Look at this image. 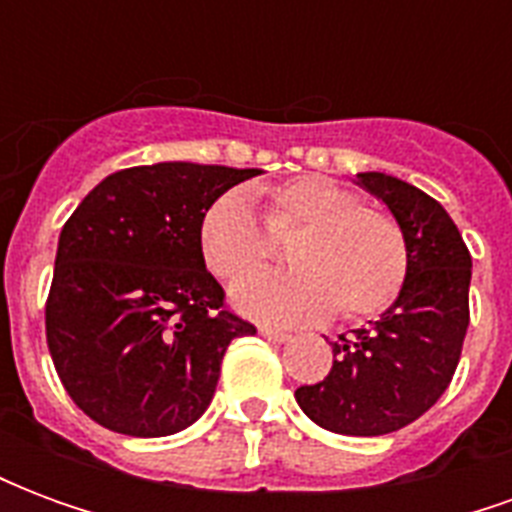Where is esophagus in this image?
I'll return each instance as SVG.
<instances>
[{
    "label": "esophagus",
    "instance_id": "esophagus-1",
    "mask_svg": "<svg viewBox=\"0 0 512 512\" xmlns=\"http://www.w3.org/2000/svg\"><path fill=\"white\" fill-rule=\"evenodd\" d=\"M260 334L268 337V340H274V343H288L290 334L282 332V329H271V326H260Z\"/></svg>",
    "mask_w": 512,
    "mask_h": 512
}]
</instances>
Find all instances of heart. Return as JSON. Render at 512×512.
Listing matches in <instances>:
<instances>
[{
	"instance_id": "obj_1",
	"label": "heart",
	"mask_w": 512,
	"mask_h": 512,
	"mask_svg": "<svg viewBox=\"0 0 512 512\" xmlns=\"http://www.w3.org/2000/svg\"><path fill=\"white\" fill-rule=\"evenodd\" d=\"M288 274L249 277L233 288L238 310L263 321H343L384 312L408 274L406 235L381 205H367L348 186L301 175L266 191V230L244 191H227L200 219L197 241L213 277L233 282L255 274L288 241Z\"/></svg>"
}]
</instances>
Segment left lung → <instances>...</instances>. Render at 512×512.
Returning a JSON list of instances; mask_svg holds the SVG:
<instances>
[{
	"mask_svg": "<svg viewBox=\"0 0 512 512\" xmlns=\"http://www.w3.org/2000/svg\"><path fill=\"white\" fill-rule=\"evenodd\" d=\"M359 183L386 202L406 235V282L370 329L332 343L329 376L299 386L296 400L332 433L384 436L422 417L455 376L469 326L472 255L425 191L384 172H362Z\"/></svg>",
	"mask_w": 512,
	"mask_h": 512,
	"instance_id": "8db88e82",
	"label": "left lung"
}]
</instances>
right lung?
I'll return each mask as SVG.
<instances>
[{"label": "right lung", "mask_w": 512, "mask_h": 512, "mask_svg": "<svg viewBox=\"0 0 512 512\" xmlns=\"http://www.w3.org/2000/svg\"><path fill=\"white\" fill-rule=\"evenodd\" d=\"M260 169L164 161L101 180L60 233L46 343L65 392L98 425L172 436L205 414L227 345L255 323L227 310L200 219Z\"/></svg>", "instance_id": "add662e5"}]
</instances>
